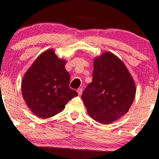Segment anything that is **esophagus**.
<instances>
[{
    "label": "esophagus",
    "instance_id": "esophagus-1",
    "mask_svg": "<svg viewBox=\"0 0 159 159\" xmlns=\"http://www.w3.org/2000/svg\"><path fill=\"white\" fill-rule=\"evenodd\" d=\"M77 93H78V95H82V93H83V89H82V88L78 89H77Z\"/></svg>",
    "mask_w": 159,
    "mask_h": 159
}]
</instances>
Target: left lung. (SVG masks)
<instances>
[{
  "label": "left lung",
  "instance_id": "obj_1",
  "mask_svg": "<svg viewBox=\"0 0 159 159\" xmlns=\"http://www.w3.org/2000/svg\"><path fill=\"white\" fill-rule=\"evenodd\" d=\"M136 86L124 63L112 53L94 61L93 82L82 94L92 118L103 124L124 115L134 102Z\"/></svg>",
  "mask_w": 159,
  "mask_h": 159
}]
</instances>
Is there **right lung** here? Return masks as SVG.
Listing matches in <instances>:
<instances>
[{
  "label": "right lung",
  "mask_w": 159,
  "mask_h": 159,
  "mask_svg": "<svg viewBox=\"0 0 159 159\" xmlns=\"http://www.w3.org/2000/svg\"><path fill=\"white\" fill-rule=\"evenodd\" d=\"M65 61L52 49L42 53L28 70L22 82V93L26 105L36 116L48 118L62 111L71 98L77 96L70 88Z\"/></svg>",
  "instance_id": "add662e5"
}]
</instances>
